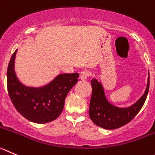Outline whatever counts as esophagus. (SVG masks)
Here are the masks:
<instances>
[{
  "instance_id": "esophagus-1",
  "label": "esophagus",
  "mask_w": 155,
  "mask_h": 155,
  "mask_svg": "<svg viewBox=\"0 0 155 155\" xmlns=\"http://www.w3.org/2000/svg\"><path fill=\"white\" fill-rule=\"evenodd\" d=\"M89 76H90V72L88 70H86V69H85V70L81 71L80 75H79V78H80V79H82V80H85V79H87Z\"/></svg>"
}]
</instances>
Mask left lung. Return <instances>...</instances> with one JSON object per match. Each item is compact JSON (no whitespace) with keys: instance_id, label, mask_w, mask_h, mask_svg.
<instances>
[{"instance_id":"left-lung-1","label":"left lung","mask_w":155,"mask_h":155,"mask_svg":"<svg viewBox=\"0 0 155 155\" xmlns=\"http://www.w3.org/2000/svg\"><path fill=\"white\" fill-rule=\"evenodd\" d=\"M149 72L146 90L137 101L129 107L120 108L111 104L106 98L101 83L93 78L91 80L92 97L89 114L95 124L107 130L117 129L127 124L134 118L143 107L149 90Z\"/></svg>"}]
</instances>
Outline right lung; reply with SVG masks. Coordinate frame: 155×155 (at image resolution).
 <instances>
[{
  "label": "right lung",
  "instance_id": "add662e5",
  "mask_svg": "<svg viewBox=\"0 0 155 155\" xmlns=\"http://www.w3.org/2000/svg\"><path fill=\"white\" fill-rule=\"evenodd\" d=\"M18 49L12 55L7 72L9 97L15 109L24 117L36 124H45L56 119L64 108L65 97L78 82L79 73L59 74L48 84L30 87L22 84L15 71Z\"/></svg>",
  "mask_w": 155,
  "mask_h": 155
}]
</instances>
